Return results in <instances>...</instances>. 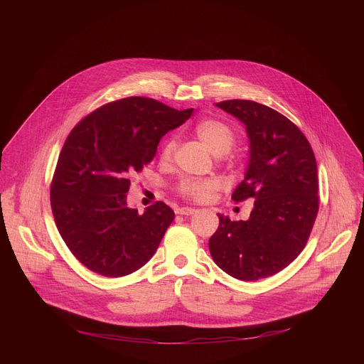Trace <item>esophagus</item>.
<instances>
[{"instance_id": "1", "label": "esophagus", "mask_w": 364, "mask_h": 364, "mask_svg": "<svg viewBox=\"0 0 364 364\" xmlns=\"http://www.w3.org/2000/svg\"><path fill=\"white\" fill-rule=\"evenodd\" d=\"M196 212H197V209H193V207H178V209H176V213L183 215V216H191Z\"/></svg>"}]
</instances>
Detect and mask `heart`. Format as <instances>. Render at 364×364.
Here are the masks:
<instances>
[{"instance_id":"b5f03b06","label":"heart","mask_w":364,"mask_h":364,"mask_svg":"<svg viewBox=\"0 0 364 364\" xmlns=\"http://www.w3.org/2000/svg\"><path fill=\"white\" fill-rule=\"evenodd\" d=\"M196 135L198 139L216 155H225L230 152V149L236 144L235 131L219 119H205L196 127ZM176 138L170 136L164 141L160 159L163 161H168L176 151ZM220 183L216 178H181L176 187V191L188 200L193 201H205L218 188Z\"/></svg>"}]
</instances>
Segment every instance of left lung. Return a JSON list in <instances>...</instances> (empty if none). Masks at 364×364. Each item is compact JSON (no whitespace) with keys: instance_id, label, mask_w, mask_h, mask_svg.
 Instances as JSON below:
<instances>
[{"instance_id":"obj_1","label":"left lung","mask_w":364,"mask_h":364,"mask_svg":"<svg viewBox=\"0 0 364 364\" xmlns=\"http://www.w3.org/2000/svg\"><path fill=\"white\" fill-rule=\"evenodd\" d=\"M216 107L246 125L249 166L232 200L255 203L245 222L219 215L210 255L236 279L268 278L294 261L313 230L320 205L316 155L294 122L262 103L232 99Z\"/></svg>"}]
</instances>
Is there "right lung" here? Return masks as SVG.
<instances>
[{"label": "right lung", "instance_id": "right-lung-1", "mask_svg": "<svg viewBox=\"0 0 364 364\" xmlns=\"http://www.w3.org/2000/svg\"><path fill=\"white\" fill-rule=\"evenodd\" d=\"M191 112L129 96L95 109L68 135L50 184L51 212L66 246L92 272L129 275L157 250L174 212L155 201L139 215L127 193L160 139Z\"/></svg>", "mask_w": 364, "mask_h": 364}]
</instances>
